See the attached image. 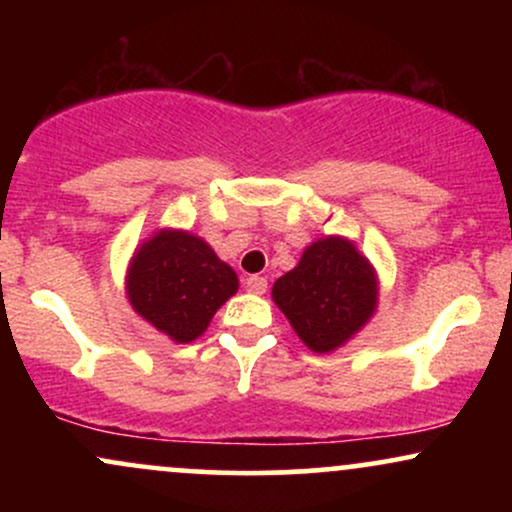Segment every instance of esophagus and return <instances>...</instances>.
I'll list each match as a JSON object with an SVG mask.
<instances>
[{
    "label": "esophagus",
    "mask_w": 512,
    "mask_h": 512,
    "mask_svg": "<svg viewBox=\"0 0 512 512\" xmlns=\"http://www.w3.org/2000/svg\"><path fill=\"white\" fill-rule=\"evenodd\" d=\"M245 289H248L250 293H264L267 291V279H264V276H248V279H245Z\"/></svg>",
    "instance_id": "esophagus-1"
}]
</instances>
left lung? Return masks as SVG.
Here are the masks:
<instances>
[{
    "mask_svg": "<svg viewBox=\"0 0 512 512\" xmlns=\"http://www.w3.org/2000/svg\"><path fill=\"white\" fill-rule=\"evenodd\" d=\"M378 296L373 262L344 236L313 240L272 286L276 308L315 354H332L354 339L378 310Z\"/></svg>",
    "mask_w": 512,
    "mask_h": 512,
    "instance_id": "left-lung-1",
    "label": "left lung"
}]
</instances>
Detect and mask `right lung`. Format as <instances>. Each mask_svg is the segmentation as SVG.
I'll return each instance as SVG.
<instances>
[{"mask_svg":"<svg viewBox=\"0 0 512 512\" xmlns=\"http://www.w3.org/2000/svg\"><path fill=\"white\" fill-rule=\"evenodd\" d=\"M238 291V274L204 238L158 228L134 250L125 276L127 301L170 342L190 344Z\"/></svg>","mask_w":512,"mask_h":512,"instance_id":"obj_1","label":"right lung"}]
</instances>
